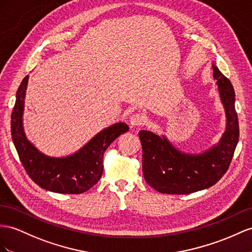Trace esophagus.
Masks as SVG:
<instances>
[{
	"label": "esophagus",
	"instance_id": "1",
	"mask_svg": "<svg viewBox=\"0 0 252 252\" xmlns=\"http://www.w3.org/2000/svg\"><path fill=\"white\" fill-rule=\"evenodd\" d=\"M145 120H146L145 116L137 113V114H134V115L131 116L130 124H131L132 127H137V126H143L145 124Z\"/></svg>",
	"mask_w": 252,
	"mask_h": 252
}]
</instances>
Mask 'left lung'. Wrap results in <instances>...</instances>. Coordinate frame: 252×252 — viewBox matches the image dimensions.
<instances>
[{
	"mask_svg": "<svg viewBox=\"0 0 252 252\" xmlns=\"http://www.w3.org/2000/svg\"><path fill=\"white\" fill-rule=\"evenodd\" d=\"M227 126L220 140L200 154L176 149L165 136L150 131L138 133L143 146V172L146 182L163 193L186 195L209 189L227 172L240 137L235 111V93L229 79L213 64Z\"/></svg>",
	"mask_w": 252,
	"mask_h": 252,
	"instance_id": "left-lung-1",
	"label": "left lung"
}]
</instances>
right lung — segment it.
Masks as SVG:
<instances>
[{
  "mask_svg": "<svg viewBox=\"0 0 252 252\" xmlns=\"http://www.w3.org/2000/svg\"><path fill=\"white\" fill-rule=\"evenodd\" d=\"M29 75L17 90L11 113V138L19 158L30 178L41 189L59 193H82L98 183L103 172V156L113 141L128 131L125 122H118L90 139L81 149L64 158L41 153L28 140L23 130L24 99Z\"/></svg>",
  "mask_w": 252,
  "mask_h": 252,
  "instance_id": "1",
  "label": "right lung"
}]
</instances>
